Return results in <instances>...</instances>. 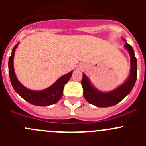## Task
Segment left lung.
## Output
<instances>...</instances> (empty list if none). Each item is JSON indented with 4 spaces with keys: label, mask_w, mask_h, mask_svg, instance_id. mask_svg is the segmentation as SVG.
Here are the masks:
<instances>
[{
    "label": "left lung",
    "mask_w": 146,
    "mask_h": 146,
    "mask_svg": "<svg viewBox=\"0 0 146 146\" xmlns=\"http://www.w3.org/2000/svg\"><path fill=\"white\" fill-rule=\"evenodd\" d=\"M123 40L126 42L124 38H123ZM124 47L128 50L131 58V70H130L129 77L127 80L113 91L104 93L98 91L97 89L95 88L91 85V82L86 77V74H83L81 83L83 88V96L88 102L99 108L113 106L120 102L121 100H123L131 92L137 80V59L131 46L126 42Z\"/></svg>",
    "instance_id": "left-lung-1"
}]
</instances>
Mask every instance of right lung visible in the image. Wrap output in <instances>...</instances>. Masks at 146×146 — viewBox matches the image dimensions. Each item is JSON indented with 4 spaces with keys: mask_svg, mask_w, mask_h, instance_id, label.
<instances>
[{
    "mask_svg": "<svg viewBox=\"0 0 146 146\" xmlns=\"http://www.w3.org/2000/svg\"><path fill=\"white\" fill-rule=\"evenodd\" d=\"M18 44L15 45L11 52V55L9 59V74L10 80L15 91L23 99L31 104L36 106H48L57 102L62 97L63 91L65 84L71 78L72 72L60 77L56 82L47 88L42 91H32L29 90L19 82L15 75L14 69V55Z\"/></svg>",
    "mask_w": 146,
    "mask_h": 146,
    "instance_id": "obj_1",
    "label": "right lung"
}]
</instances>
